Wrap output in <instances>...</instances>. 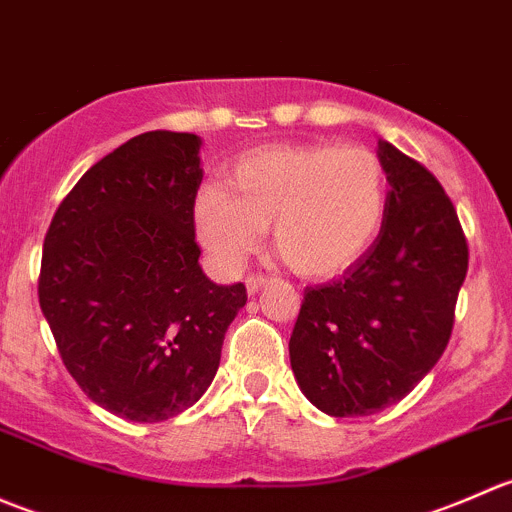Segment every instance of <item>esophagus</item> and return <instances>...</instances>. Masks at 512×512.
Listing matches in <instances>:
<instances>
[{"mask_svg": "<svg viewBox=\"0 0 512 512\" xmlns=\"http://www.w3.org/2000/svg\"><path fill=\"white\" fill-rule=\"evenodd\" d=\"M267 282H270V277H267V275H250V277H247V280H245L247 292H250V294L260 292V289L265 287Z\"/></svg>", "mask_w": 512, "mask_h": 512, "instance_id": "1", "label": "esophagus"}]
</instances>
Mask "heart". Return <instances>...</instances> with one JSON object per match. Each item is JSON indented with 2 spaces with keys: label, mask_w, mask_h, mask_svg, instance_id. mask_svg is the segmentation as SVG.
Listing matches in <instances>:
<instances>
[{
  "label": "heart",
  "mask_w": 512,
  "mask_h": 512,
  "mask_svg": "<svg viewBox=\"0 0 512 512\" xmlns=\"http://www.w3.org/2000/svg\"><path fill=\"white\" fill-rule=\"evenodd\" d=\"M389 175L364 146L277 143L232 163L223 185L193 203L198 242L223 270H240L270 227L277 255L304 277L352 267L384 225Z\"/></svg>",
  "instance_id": "obj_1"
}]
</instances>
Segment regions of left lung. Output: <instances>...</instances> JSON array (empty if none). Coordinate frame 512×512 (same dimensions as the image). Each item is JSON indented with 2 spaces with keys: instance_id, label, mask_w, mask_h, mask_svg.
Segmentation results:
<instances>
[{
  "instance_id": "obj_1",
  "label": "left lung",
  "mask_w": 512,
  "mask_h": 512,
  "mask_svg": "<svg viewBox=\"0 0 512 512\" xmlns=\"http://www.w3.org/2000/svg\"><path fill=\"white\" fill-rule=\"evenodd\" d=\"M389 205L374 245L339 280L304 289L289 364L309 401L334 418L404 399L453 332L468 242L436 175L379 141Z\"/></svg>"
}]
</instances>
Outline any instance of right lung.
<instances>
[{"instance_id":"right-lung-1","label":"right lung","mask_w":512,"mask_h":512,"mask_svg":"<svg viewBox=\"0 0 512 512\" xmlns=\"http://www.w3.org/2000/svg\"><path fill=\"white\" fill-rule=\"evenodd\" d=\"M200 138L148 131L91 165L44 237L39 304L66 371L111 414L158 423L213 384L242 282L198 265Z\"/></svg>"}]
</instances>
